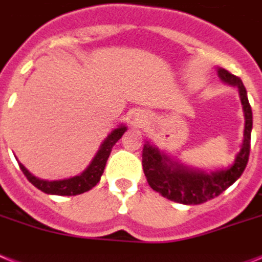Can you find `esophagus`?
<instances>
[{
    "label": "esophagus",
    "instance_id": "obj_1",
    "mask_svg": "<svg viewBox=\"0 0 262 262\" xmlns=\"http://www.w3.org/2000/svg\"><path fill=\"white\" fill-rule=\"evenodd\" d=\"M137 121H138V122H141V121H144V117H142V114H140V113L137 114Z\"/></svg>",
    "mask_w": 262,
    "mask_h": 262
}]
</instances>
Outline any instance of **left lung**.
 Listing matches in <instances>:
<instances>
[{
    "label": "left lung",
    "instance_id": "8db88e82",
    "mask_svg": "<svg viewBox=\"0 0 262 262\" xmlns=\"http://www.w3.org/2000/svg\"><path fill=\"white\" fill-rule=\"evenodd\" d=\"M217 74L223 82L238 90L245 118L243 142L234 161L225 168L214 170H205L182 164L179 158L160 150L150 141L145 142L142 150V168L146 180L153 190L170 201L180 202L184 205H199L214 199L239 179L248 164L253 120L247 89L243 81L230 74L228 70L217 68Z\"/></svg>",
    "mask_w": 262,
    "mask_h": 262
}]
</instances>
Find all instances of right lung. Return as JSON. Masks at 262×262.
Returning <instances> with one entry per match:
<instances>
[{
  "mask_svg": "<svg viewBox=\"0 0 262 262\" xmlns=\"http://www.w3.org/2000/svg\"><path fill=\"white\" fill-rule=\"evenodd\" d=\"M127 130V127L125 124H120L116 129L109 133L105 137V140L101 142L100 148L96 151L94 157L92 158L90 164L86 168L83 169L80 174L74 176V177H69V179L63 180H42L36 177L34 174L28 170L21 162H18L19 168L26 176V179L32 182L33 185L39 189L41 192L46 193V194H56V195H77L81 194L83 192H88L90 189L96 186L100 182L101 176L104 173L105 165H106L107 158L111 156L112 148H113L116 142L122 137L125 132Z\"/></svg>",
  "mask_w": 262,
  "mask_h": 262,
  "instance_id": "obj_1",
  "label": "right lung"
}]
</instances>
